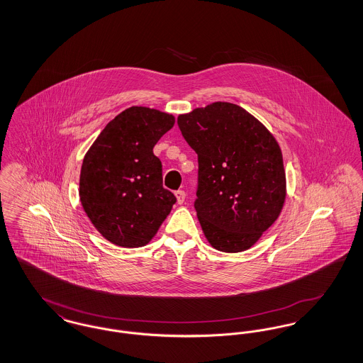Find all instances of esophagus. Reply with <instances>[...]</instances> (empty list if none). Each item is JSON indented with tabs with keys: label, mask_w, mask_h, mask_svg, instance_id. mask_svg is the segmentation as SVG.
Instances as JSON below:
<instances>
[{
	"label": "esophagus",
	"mask_w": 363,
	"mask_h": 363,
	"mask_svg": "<svg viewBox=\"0 0 363 363\" xmlns=\"http://www.w3.org/2000/svg\"><path fill=\"white\" fill-rule=\"evenodd\" d=\"M175 197H177V203H178V204H184L185 197H186V193H185L184 190H177V191H175Z\"/></svg>",
	"instance_id": "esophagus-1"
}]
</instances>
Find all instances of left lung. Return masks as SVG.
Wrapping results in <instances>:
<instances>
[{"label": "left lung", "mask_w": 363, "mask_h": 363, "mask_svg": "<svg viewBox=\"0 0 363 363\" xmlns=\"http://www.w3.org/2000/svg\"><path fill=\"white\" fill-rule=\"evenodd\" d=\"M177 123L199 157L194 208L206 238L225 253L249 249L284 204L286 173L277 140L228 102L194 108Z\"/></svg>", "instance_id": "obj_1"}]
</instances>
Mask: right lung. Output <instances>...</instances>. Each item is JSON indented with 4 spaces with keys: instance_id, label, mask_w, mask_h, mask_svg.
Masks as SVG:
<instances>
[{
    "instance_id": "right-lung-1",
    "label": "right lung",
    "mask_w": 363,
    "mask_h": 363,
    "mask_svg": "<svg viewBox=\"0 0 363 363\" xmlns=\"http://www.w3.org/2000/svg\"><path fill=\"white\" fill-rule=\"evenodd\" d=\"M173 126L172 114L133 106L108 122L88 150L79 194L86 216L107 241L144 246L170 213L177 199L163 188L154 147Z\"/></svg>"
}]
</instances>
